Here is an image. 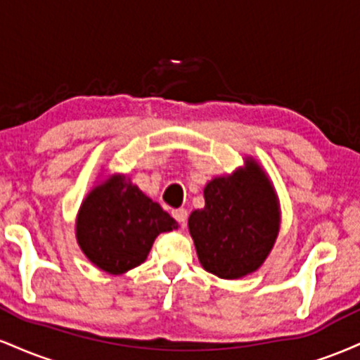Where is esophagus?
<instances>
[{
  "mask_svg": "<svg viewBox=\"0 0 360 360\" xmlns=\"http://www.w3.org/2000/svg\"><path fill=\"white\" fill-rule=\"evenodd\" d=\"M172 217H174L176 220L181 223V225H184L186 220H188V212H186L184 208H177L172 212Z\"/></svg>",
  "mask_w": 360,
  "mask_h": 360,
  "instance_id": "34e87169",
  "label": "esophagus"
}]
</instances>
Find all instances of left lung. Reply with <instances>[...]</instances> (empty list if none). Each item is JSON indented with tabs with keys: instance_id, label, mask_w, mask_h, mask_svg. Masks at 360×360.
I'll return each instance as SVG.
<instances>
[{
	"instance_id": "left-lung-1",
	"label": "left lung",
	"mask_w": 360,
	"mask_h": 360,
	"mask_svg": "<svg viewBox=\"0 0 360 360\" xmlns=\"http://www.w3.org/2000/svg\"><path fill=\"white\" fill-rule=\"evenodd\" d=\"M279 200L264 169L252 157L233 174L205 186V208L188 226L205 271L238 279L259 269L279 233Z\"/></svg>"
}]
</instances>
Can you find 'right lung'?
<instances>
[{
  "mask_svg": "<svg viewBox=\"0 0 360 360\" xmlns=\"http://www.w3.org/2000/svg\"><path fill=\"white\" fill-rule=\"evenodd\" d=\"M177 229V221L125 176L115 174L94 186L76 218L81 250L108 274L140 266L155 237Z\"/></svg>",
  "mask_w": 360,
  "mask_h": 360,
  "instance_id": "add662e5",
  "label": "right lung"
}]
</instances>
